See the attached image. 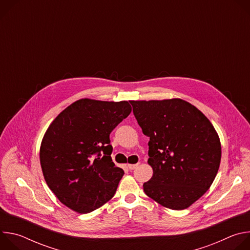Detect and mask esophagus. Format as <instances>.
<instances>
[{"instance_id":"esophagus-1","label":"esophagus","mask_w":250,"mask_h":250,"mask_svg":"<svg viewBox=\"0 0 250 250\" xmlns=\"http://www.w3.org/2000/svg\"><path fill=\"white\" fill-rule=\"evenodd\" d=\"M137 166H138V163H137V164H127V167H128V169H130V170L135 169Z\"/></svg>"}]
</instances>
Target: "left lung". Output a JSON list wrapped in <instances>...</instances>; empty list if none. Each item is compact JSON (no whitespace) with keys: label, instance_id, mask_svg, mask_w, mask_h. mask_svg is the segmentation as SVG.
Segmentation results:
<instances>
[{"label":"left lung","instance_id":"8db88e82","mask_svg":"<svg viewBox=\"0 0 250 250\" xmlns=\"http://www.w3.org/2000/svg\"><path fill=\"white\" fill-rule=\"evenodd\" d=\"M149 137L153 175L146 194L171 209H185L210 187L219 171L222 146L217 130L192 104L179 99L129 101Z\"/></svg>","mask_w":250,"mask_h":250}]
</instances>
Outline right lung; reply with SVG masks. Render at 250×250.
Returning a JSON list of instances; mask_svg holds the SVG:
<instances>
[{"label": "right lung", "mask_w": 250, "mask_h": 250, "mask_svg": "<svg viewBox=\"0 0 250 250\" xmlns=\"http://www.w3.org/2000/svg\"><path fill=\"white\" fill-rule=\"evenodd\" d=\"M131 112L127 101L80 99L49 125L40 149L44 180L57 199L79 213L110 201L124 176L111 154L110 133Z\"/></svg>", "instance_id": "1"}]
</instances>
